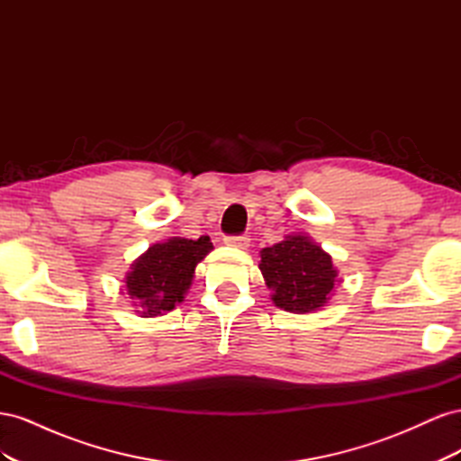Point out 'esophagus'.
Wrapping results in <instances>:
<instances>
[{
  "label": "esophagus",
  "mask_w": 461,
  "mask_h": 461,
  "mask_svg": "<svg viewBox=\"0 0 461 461\" xmlns=\"http://www.w3.org/2000/svg\"><path fill=\"white\" fill-rule=\"evenodd\" d=\"M225 244L230 246V248H236V249H246L249 246V239H248L246 234H242V236H227Z\"/></svg>",
  "instance_id": "esophagus-1"
}]
</instances>
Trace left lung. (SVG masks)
<instances>
[{
	"label": "left lung",
	"instance_id": "1",
	"mask_svg": "<svg viewBox=\"0 0 461 461\" xmlns=\"http://www.w3.org/2000/svg\"><path fill=\"white\" fill-rule=\"evenodd\" d=\"M259 271L271 300L290 313H313L325 308L342 281L332 258L308 234H286L285 240L259 252Z\"/></svg>",
	"mask_w": 461,
	"mask_h": 461
}]
</instances>
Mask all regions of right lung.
<instances>
[{
  "label": "right lung",
  "mask_w": 461,
  "mask_h": 461,
  "mask_svg": "<svg viewBox=\"0 0 461 461\" xmlns=\"http://www.w3.org/2000/svg\"><path fill=\"white\" fill-rule=\"evenodd\" d=\"M213 249L209 236L198 240L171 236L151 244L131 263L124 288L138 317H159L185 302L196 265Z\"/></svg>",
  "instance_id": "1"
}]
</instances>
